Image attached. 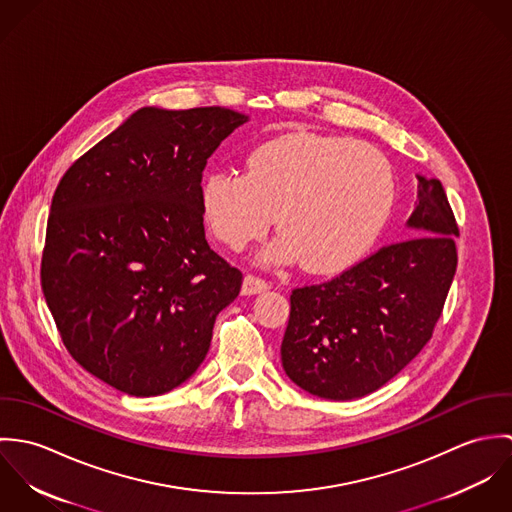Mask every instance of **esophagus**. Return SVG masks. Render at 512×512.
Listing matches in <instances>:
<instances>
[{"mask_svg":"<svg viewBox=\"0 0 512 512\" xmlns=\"http://www.w3.org/2000/svg\"><path fill=\"white\" fill-rule=\"evenodd\" d=\"M270 286L266 280L256 278V276H246L242 282V293L244 295H256V293L266 292Z\"/></svg>","mask_w":512,"mask_h":512,"instance_id":"esophagus-1","label":"esophagus"}]
</instances>
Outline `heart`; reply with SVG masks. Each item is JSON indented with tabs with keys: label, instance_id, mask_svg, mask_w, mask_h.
<instances>
[{
	"label": "heart",
	"instance_id": "heart-1",
	"mask_svg": "<svg viewBox=\"0 0 512 512\" xmlns=\"http://www.w3.org/2000/svg\"><path fill=\"white\" fill-rule=\"evenodd\" d=\"M396 193L394 171L378 149L351 138L288 134L250 149L244 173L211 171L201 205L213 234L232 250L260 238L274 213L282 234L266 258L335 274L378 242Z\"/></svg>",
	"mask_w": 512,
	"mask_h": 512
}]
</instances>
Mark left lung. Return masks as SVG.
I'll return each instance as SVG.
<instances>
[{
    "label": "left lung",
    "mask_w": 512,
    "mask_h": 512,
    "mask_svg": "<svg viewBox=\"0 0 512 512\" xmlns=\"http://www.w3.org/2000/svg\"><path fill=\"white\" fill-rule=\"evenodd\" d=\"M418 177L406 240L382 246L341 276L293 290L282 366L327 400L384 386L430 341L455 276L459 228L438 179Z\"/></svg>",
    "instance_id": "left-lung-1"
}]
</instances>
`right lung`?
Returning <instances> with one entry per match:
<instances>
[{"instance_id":"right-lung-1","label":"right lung","mask_w":512,"mask_h":512,"mask_svg":"<svg viewBox=\"0 0 512 512\" xmlns=\"http://www.w3.org/2000/svg\"><path fill=\"white\" fill-rule=\"evenodd\" d=\"M246 114L136 110L61 179L41 286L61 339L92 376L159 396L205 361L242 274L211 250L201 205L207 159Z\"/></svg>"}]
</instances>
